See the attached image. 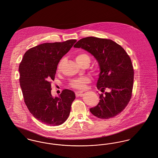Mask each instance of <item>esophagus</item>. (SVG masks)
<instances>
[{
	"label": "esophagus",
	"mask_w": 158,
	"mask_h": 158,
	"mask_svg": "<svg viewBox=\"0 0 158 158\" xmlns=\"http://www.w3.org/2000/svg\"><path fill=\"white\" fill-rule=\"evenodd\" d=\"M82 93H83L82 91H77L75 92V95H76V97H80Z\"/></svg>",
	"instance_id": "34e87169"
}]
</instances>
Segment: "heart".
<instances>
[{"mask_svg": "<svg viewBox=\"0 0 158 158\" xmlns=\"http://www.w3.org/2000/svg\"><path fill=\"white\" fill-rule=\"evenodd\" d=\"M75 60L80 65H83L86 61H89L90 63V58L89 57V56L84 53L78 54L75 57ZM63 61V59L60 61L57 66V69L58 70L60 69ZM93 71L95 72V70H94ZM90 79L88 77H79V78L72 80L69 83V86L73 89H76L78 90H84L86 89V85L90 83Z\"/></svg>", "mask_w": 158, "mask_h": 158, "instance_id": "obj_1", "label": "heart"}]
</instances>
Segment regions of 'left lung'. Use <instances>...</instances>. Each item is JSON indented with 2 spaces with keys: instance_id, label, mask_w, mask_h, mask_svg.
<instances>
[{
  "instance_id": "1",
  "label": "left lung",
  "mask_w": 158,
  "mask_h": 158,
  "mask_svg": "<svg viewBox=\"0 0 158 158\" xmlns=\"http://www.w3.org/2000/svg\"><path fill=\"white\" fill-rule=\"evenodd\" d=\"M73 47L81 48L95 58L100 69L97 89L110 90L100 95V102L90 112L105 119L120 114L129 102L133 89L134 71L129 55L112 40L94 37L81 39Z\"/></svg>"
}]
</instances>
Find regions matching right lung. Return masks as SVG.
<instances>
[{
  "mask_svg": "<svg viewBox=\"0 0 158 158\" xmlns=\"http://www.w3.org/2000/svg\"><path fill=\"white\" fill-rule=\"evenodd\" d=\"M77 42L45 43L28 49L19 65L20 85L30 113L48 126L62 124L69 117L75 93L63 90L59 97L51 95V81L60 60Z\"/></svg>",
  "mask_w": 158,
  "mask_h": 158,
  "instance_id": "right-lung-1",
  "label": "right lung"
}]
</instances>
